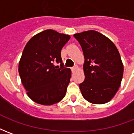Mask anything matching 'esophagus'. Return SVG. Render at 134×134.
I'll list each match as a JSON object with an SVG mask.
<instances>
[{
	"label": "esophagus",
	"instance_id": "esophagus-1",
	"mask_svg": "<svg viewBox=\"0 0 134 134\" xmlns=\"http://www.w3.org/2000/svg\"><path fill=\"white\" fill-rule=\"evenodd\" d=\"M77 68H78V67H77V65H75L74 67H72V72H74V71H75V70H77Z\"/></svg>",
	"mask_w": 134,
	"mask_h": 134
}]
</instances>
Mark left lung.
<instances>
[{
  "instance_id": "1",
  "label": "left lung",
  "mask_w": 134,
  "mask_h": 134,
  "mask_svg": "<svg viewBox=\"0 0 134 134\" xmlns=\"http://www.w3.org/2000/svg\"><path fill=\"white\" fill-rule=\"evenodd\" d=\"M84 54L85 80L79 85L82 95L93 104L109 102L117 93L124 65L115 44L103 34L90 30L74 34Z\"/></svg>"
}]
</instances>
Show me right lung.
<instances>
[{
  "instance_id": "1",
  "label": "right lung",
  "mask_w": 134,
  "mask_h": 134,
  "mask_svg": "<svg viewBox=\"0 0 134 134\" xmlns=\"http://www.w3.org/2000/svg\"><path fill=\"white\" fill-rule=\"evenodd\" d=\"M70 38L69 35L47 29L34 36L25 46L19 75L28 96L36 103L53 105L66 95L71 70L64 67L61 50ZM55 62L60 66H54Z\"/></svg>"
}]
</instances>
